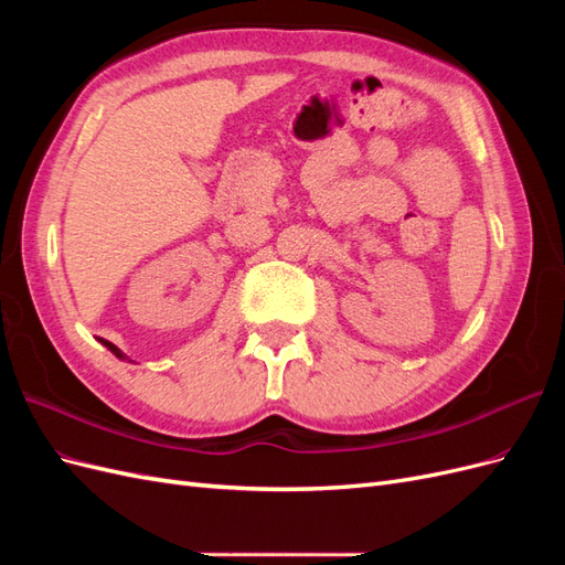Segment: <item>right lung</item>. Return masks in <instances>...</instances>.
<instances>
[{
	"mask_svg": "<svg viewBox=\"0 0 565 565\" xmlns=\"http://www.w3.org/2000/svg\"><path fill=\"white\" fill-rule=\"evenodd\" d=\"M100 344H104V347H108V351H113L117 358H119V361H127V355L122 353V351H119L115 344H110V341H106V339H100Z\"/></svg>",
	"mask_w": 565,
	"mask_h": 565,
	"instance_id": "add662e5",
	"label": "right lung"
}]
</instances>
